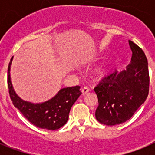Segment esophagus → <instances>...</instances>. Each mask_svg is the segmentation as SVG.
<instances>
[{
  "instance_id": "1",
  "label": "esophagus",
  "mask_w": 155,
  "mask_h": 155,
  "mask_svg": "<svg viewBox=\"0 0 155 155\" xmlns=\"http://www.w3.org/2000/svg\"><path fill=\"white\" fill-rule=\"evenodd\" d=\"M89 90H90V88L87 87V86H84V87L81 89V91H82V93H83V94H87L88 91H89Z\"/></svg>"
}]
</instances>
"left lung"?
<instances>
[{
  "label": "left lung",
  "instance_id": "1",
  "mask_svg": "<svg viewBox=\"0 0 155 155\" xmlns=\"http://www.w3.org/2000/svg\"><path fill=\"white\" fill-rule=\"evenodd\" d=\"M131 63L120 73L115 70L102 78L94 90L98 105L95 117L100 124L118 125L129 120L147 98L150 77L144 52L132 41Z\"/></svg>",
  "mask_w": 155,
  "mask_h": 155
}]
</instances>
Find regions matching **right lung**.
I'll use <instances>...</instances> for the list:
<instances>
[{
  "mask_svg": "<svg viewBox=\"0 0 155 155\" xmlns=\"http://www.w3.org/2000/svg\"><path fill=\"white\" fill-rule=\"evenodd\" d=\"M10 65L11 62L8 68V91L13 105L21 114L31 124L39 128L55 130L65 125L72 105L82 94L80 86L63 88L53 98L43 103L34 104L25 102L18 96L12 87Z\"/></svg>",
  "mask_w": 155,
  "mask_h": 155,
  "instance_id": "obj_1",
  "label": "right lung"
}]
</instances>
